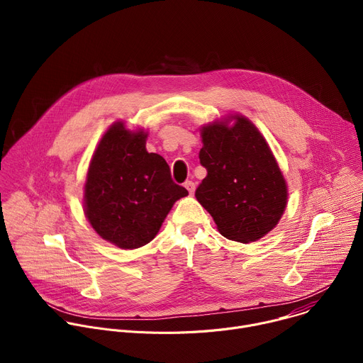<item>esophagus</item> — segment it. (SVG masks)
I'll list each match as a JSON object with an SVG mask.
<instances>
[{"label": "esophagus", "instance_id": "esophagus-1", "mask_svg": "<svg viewBox=\"0 0 363 363\" xmlns=\"http://www.w3.org/2000/svg\"><path fill=\"white\" fill-rule=\"evenodd\" d=\"M184 186L188 189V192L192 195L194 194V191H195V184L192 182V181H186L185 184H184Z\"/></svg>", "mask_w": 363, "mask_h": 363}]
</instances>
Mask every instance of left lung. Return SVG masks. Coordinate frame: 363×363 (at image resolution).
Masks as SVG:
<instances>
[{"mask_svg":"<svg viewBox=\"0 0 363 363\" xmlns=\"http://www.w3.org/2000/svg\"><path fill=\"white\" fill-rule=\"evenodd\" d=\"M199 162L206 177L195 191L221 235L248 244L280 221L289 198L274 155L257 126L240 113L201 128Z\"/></svg>","mask_w":363,"mask_h":363,"instance_id":"8db88e82","label":"left lung"}]
</instances>
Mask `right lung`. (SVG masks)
I'll use <instances>...</instances> for the list:
<instances>
[{"mask_svg":"<svg viewBox=\"0 0 363 363\" xmlns=\"http://www.w3.org/2000/svg\"><path fill=\"white\" fill-rule=\"evenodd\" d=\"M147 132L115 122L90 160L83 208L91 228L122 250L155 238L174 203L186 196L174 184L167 161L146 150Z\"/></svg>","mask_w":363,"mask_h":363,"instance_id":"obj_1","label":"right lung"}]
</instances>
